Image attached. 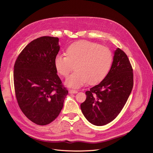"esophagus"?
<instances>
[{"label": "esophagus", "instance_id": "34e87169", "mask_svg": "<svg viewBox=\"0 0 153 153\" xmlns=\"http://www.w3.org/2000/svg\"><path fill=\"white\" fill-rule=\"evenodd\" d=\"M76 93H78V91H76V90H69V93H70V94H75Z\"/></svg>", "mask_w": 153, "mask_h": 153}]
</instances>
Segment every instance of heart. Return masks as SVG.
Wrapping results in <instances>:
<instances>
[{
    "label": "heart",
    "mask_w": 153,
    "mask_h": 153,
    "mask_svg": "<svg viewBox=\"0 0 153 153\" xmlns=\"http://www.w3.org/2000/svg\"><path fill=\"white\" fill-rule=\"evenodd\" d=\"M113 56L107 47L96 43L80 40L70 45L65 50V56L55 57L54 66L60 75L67 77L74 69L75 71L68 76L66 85L78 88L88 84L93 85L102 82L110 72Z\"/></svg>",
    "instance_id": "heart-1"
}]
</instances>
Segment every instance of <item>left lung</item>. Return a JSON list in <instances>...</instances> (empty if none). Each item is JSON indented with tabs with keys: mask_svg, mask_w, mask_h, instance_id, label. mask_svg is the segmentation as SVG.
Wrapping results in <instances>:
<instances>
[{
	"mask_svg": "<svg viewBox=\"0 0 153 153\" xmlns=\"http://www.w3.org/2000/svg\"><path fill=\"white\" fill-rule=\"evenodd\" d=\"M133 71L127 55L117 48L108 75L85 92L86 100L80 105L85 117L91 124L103 126L117 117L132 91Z\"/></svg>",
	"mask_w": 153,
	"mask_h": 153,
	"instance_id": "8db88e82",
	"label": "left lung"
}]
</instances>
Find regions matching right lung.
Segmentation results:
<instances>
[{
  "mask_svg": "<svg viewBox=\"0 0 153 153\" xmlns=\"http://www.w3.org/2000/svg\"><path fill=\"white\" fill-rule=\"evenodd\" d=\"M59 38L43 36L22 50L14 64L13 84L18 105L38 125L50 124L59 115L68 91L56 74L54 59Z\"/></svg>",
  "mask_w": 153,
  "mask_h": 153,
  "instance_id": "add662e5",
  "label": "right lung"
}]
</instances>
